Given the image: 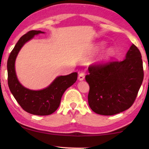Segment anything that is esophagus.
Returning a JSON list of instances; mask_svg holds the SVG:
<instances>
[{
  "label": "esophagus",
  "instance_id": "1",
  "mask_svg": "<svg viewBox=\"0 0 149 149\" xmlns=\"http://www.w3.org/2000/svg\"><path fill=\"white\" fill-rule=\"evenodd\" d=\"M85 79V74L84 72L79 73V76H78V79L79 81H82Z\"/></svg>",
  "mask_w": 149,
  "mask_h": 149
}]
</instances>
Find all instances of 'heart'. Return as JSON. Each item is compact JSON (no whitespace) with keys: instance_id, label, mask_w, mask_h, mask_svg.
Here are the masks:
<instances>
[{"instance_id":"obj_1","label":"heart","mask_w":149,"mask_h":149,"mask_svg":"<svg viewBox=\"0 0 149 149\" xmlns=\"http://www.w3.org/2000/svg\"><path fill=\"white\" fill-rule=\"evenodd\" d=\"M106 46H107V43H106L105 42H100L97 45L96 49L98 50L102 49H103V48H104ZM114 55H115L114 49L112 47L108 48V49L106 50L101 55H100L99 58L96 60V62H103L108 61V60H109L111 58H112L114 56Z\"/></svg>"}]
</instances>
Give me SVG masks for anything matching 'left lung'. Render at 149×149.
Listing matches in <instances>:
<instances>
[{
	"label": "left lung",
	"instance_id": "8db88e82",
	"mask_svg": "<svg viewBox=\"0 0 149 149\" xmlns=\"http://www.w3.org/2000/svg\"><path fill=\"white\" fill-rule=\"evenodd\" d=\"M88 69V102L93 112L112 116L132 107L144 77L141 54L135 45L124 60L93 65Z\"/></svg>",
	"mask_w": 149,
	"mask_h": 149
}]
</instances>
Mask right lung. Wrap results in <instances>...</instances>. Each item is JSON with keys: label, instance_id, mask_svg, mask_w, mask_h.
<instances>
[{"label": "right lung", "instance_id": "obj_1", "mask_svg": "<svg viewBox=\"0 0 149 149\" xmlns=\"http://www.w3.org/2000/svg\"><path fill=\"white\" fill-rule=\"evenodd\" d=\"M40 33H45L35 30L29 31L15 45L7 62L8 84L15 99L25 111L33 115L47 116L52 114L59 107L65 91L76 81L77 73L57 77L49 86L41 90L29 89L20 84L15 70L16 57L25 43Z\"/></svg>", "mask_w": 149, "mask_h": 149}]
</instances>
